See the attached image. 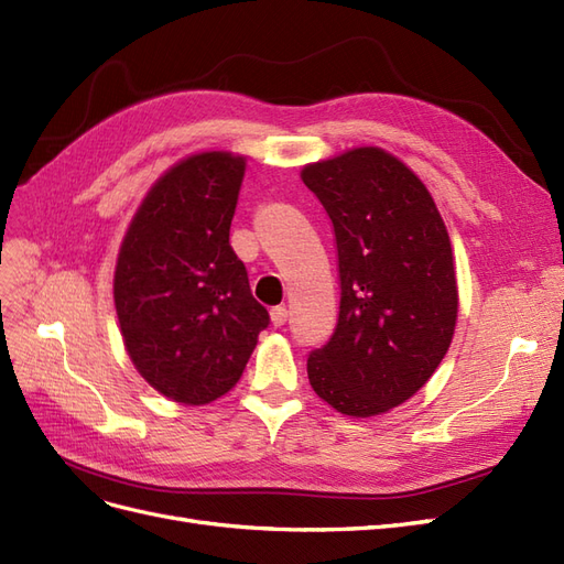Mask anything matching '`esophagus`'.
I'll use <instances>...</instances> for the list:
<instances>
[{
  "label": "esophagus",
  "mask_w": 564,
  "mask_h": 564,
  "mask_svg": "<svg viewBox=\"0 0 564 564\" xmlns=\"http://www.w3.org/2000/svg\"><path fill=\"white\" fill-rule=\"evenodd\" d=\"M271 316V325H276V328H281V325L288 321V308L285 306H274L269 312Z\"/></svg>",
  "instance_id": "obj_1"
}]
</instances>
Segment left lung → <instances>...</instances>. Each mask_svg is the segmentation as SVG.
I'll list each match as a JSON object with an SVG mask.
<instances>
[{
  "label": "left lung",
  "instance_id": "obj_1",
  "mask_svg": "<svg viewBox=\"0 0 564 564\" xmlns=\"http://www.w3.org/2000/svg\"><path fill=\"white\" fill-rule=\"evenodd\" d=\"M300 175L333 220L341 288L337 328L306 360L308 384L354 420L389 412L431 379L457 325L447 227L422 180L381 148Z\"/></svg>",
  "mask_w": 564,
  "mask_h": 564
}]
</instances>
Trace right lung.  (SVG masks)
Instances as JSON below:
<instances>
[{"label":"right lung","instance_id":"obj_1","mask_svg":"<svg viewBox=\"0 0 564 564\" xmlns=\"http://www.w3.org/2000/svg\"><path fill=\"white\" fill-rule=\"evenodd\" d=\"M246 156L198 152L163 173L126 229L115 269L123 347L152 389L206 405L241 379L269 325L229 246Z\"/></svg>","mask_w":564,"mask_h":564}]
</instances>
